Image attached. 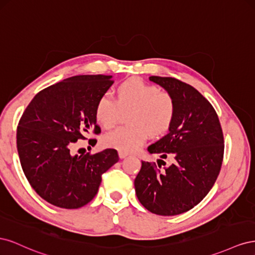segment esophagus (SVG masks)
<instances>
[{"mask_svg": "<svg viewBox=\"0 0 255 255\" xmlns=\"http://www.w3.org/2000/svg\"><path fill=\"white\" fill-rule=\"evenodd\" d=\"M128 156V153L127 152H123V151H119V157L120 158H125Z\"/></svg>", "mask_w": 255, "mask_h": 255, "instance_id": "esophagus-1", "label": "esophagus"}]
</instances>
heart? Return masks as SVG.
Listing matches in <instances>:
<instances>
[{
  "label": "heart",
  "instance_id": "obj_1",
  "mask_svg": "<svg viewBox=\"0 0 255 255\" xmlns=\"http://www.w3.org/2000/svg\"><path fill=\"white\" fill-rule=\"evenodd\" d=\"M129 110L130 126L119 127L103 136V144L123 152H133L144 143L149 133L157 136L167 132L175 115L173 98L140 79H129L119 85L117 101L104 94L96 104L95 116L100 126L111 128L119 111Z\"/></svg>",
  "mask_w": 255,
  "mask_h": 255
}]
</instances>
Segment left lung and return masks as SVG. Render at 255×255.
<instances>
[{
	"instance_id": "obj_1",
	"label": "left lung",
	"mask_w": 255,
	"mask_h": 255,
	"mask_svg": "<svg viewBox=\"0 0 255 255\" xmlns=\"http://www.w3.org/2000/svg\"><path fill=\"white\" fill-rule=\"evenodd\" d=\"M175 103L169 132L148 146L160 158L173 163L160 171L155 164L141 161L134 181L139 202L153 214L174 216L202 201L219 174L223 157V135L218 116L207 100L190 85L173 78L150 76ZM163 159H157L158 161ZM160 167V166H158Z\"/></svg>"
}]
</instances>
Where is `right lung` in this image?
Instances as JSON below:
<instances>
[{
  "label": "right lung",
  "instance_id": "add662e5",
  "mask_svg": "<svg viewBox=\"0 0 255 255\" xmlns=\"http://www.w3.org/2000/svg\"><path fill=\"white\" fill-rule=\"evenodd\" d=\"M112 75H76L38 92L17 128L20 163L30 186L45 201L79 208L95 198L102 174L119 160L118 152L71 153L78 140L99 134L95 110L113 85ZM97 143L89 139V144Z\"/></svg>",
  "mask_w": 255,
  "mask_h": 255
}]
</instances>
